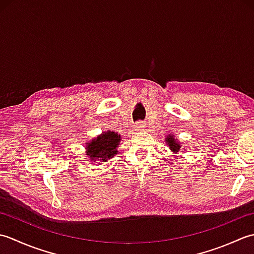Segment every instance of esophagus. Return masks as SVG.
<instances>
[{
	"label": "esophagus",
	"instance_id": "obj_1",
	"mask_svg": "<svg viewBox=\"0 0 254 254\" xmlns=\"http://www.w3.org/2000/svg\"><path fill=\"white\" fill-rule=\"evenodd\" d=\"M144 127H146V126H144V124L141 123V122H139V123L136 124V125H134V130L140 131V130H142V129H143Z\"/></svg>",
	"mask_w": 254,
	"mask_h": 254
}]
</instances>
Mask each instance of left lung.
I'll use <instances>...</instances> for the list:
<instances>
[{
	"label": "left lung",
	"instance_id": "left-lung-1",
	"mask_svg": "<svg viewBox=\"0 0 254 254\" xmlns=\"http://www.w3.org/2000/svg\"><path fill=\"white\" fill-rule=\"evenodd\" d=\"M165 142H167L171 151L174 153L180 152L181 149H182V146H181V142L179 141V139L175 138V136H173V134H168V136L165 137Z\"/></svg>",
	"mask_w": 254,
	"mask_h": 254
}]
</instances>
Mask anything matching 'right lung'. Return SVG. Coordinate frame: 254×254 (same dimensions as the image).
Segmentation results:
<instances>
[{
  "mask_svg": "<svg viewBox=\"0 0 254 254\" xmlns=\"http://www.w3.org/2000/svg\"><path fill=\"white\" fill-rule=\"evenodd\" d=\"M121 140V134L117 132L111 130L103 131L85 144V153L91 161L106 162L117 154V147Z\"/></svg>",
  "mask_w": 254,
  "mask_h": 254,
  "instance_id": "obj_1",
  "label": "right lung"
}]
</instances>
